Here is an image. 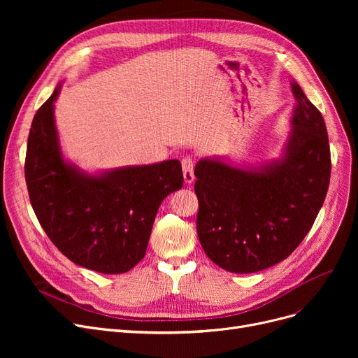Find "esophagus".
Wrapping results in <instances>:
<instances>
[{
	"label": "esophagus",
	"mask_w": 358,
	"mask_h": 358,
	"mask_svg": "<svg viewBox=\"0 0 358 358\" xmlns=\"http://www.w3.org/2000/svg\"><path fill=\"white\" fill-rule=\"evenodd\" d=\"M182 166V176L185 184H193L194 182V171H193V159L192 158H184L181 162Z\"/></svg>",
	"instance_id": "esophagus-1"
}]
</instances>
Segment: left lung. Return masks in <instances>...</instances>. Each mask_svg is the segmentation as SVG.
<instances>
[{"label": "left lung", "mask_w": 358, "mask_h": 358, "mask_svg": "<svg viewBox=\"0 0 358 358\" xmlns=\"http://www.w3.org/2000/svg\"><path fill=\"white\" fill-rule=\"evenodd\" d=\"M290 134L278 157L258 165L201 158L194 169L197 235L216 266L250 274L286 259L321 210L331 177L324 117L296 81Z\"/></svg>", "instance_id": "8db88e82"}]
</instances>
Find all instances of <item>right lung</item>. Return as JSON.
Wrapping results in <instances>:
<instances>
[{"label":"right lung","instance_id":"add662e5","mask_svg":"<svg viewBox=\"0 0 358 358\" xmlns=\"http://www.w3.org/2000/svg\"><path fill=\"white\" fill-rule=\"evenodd\" d=\"M62 83L31 122L24 174L43 231L73 264L122 274L145 257L164 199L182 187L181 162L168 159L88 173L64 154L55 122Z\"/></svg>","mask_w":358,"mask_h":358}]
</instances>
